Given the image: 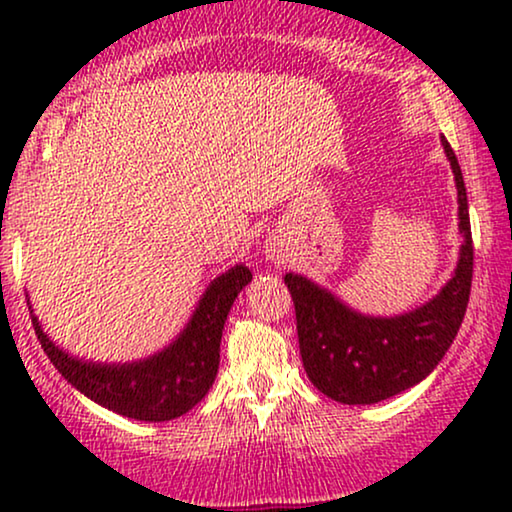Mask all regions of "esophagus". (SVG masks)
Here are the masks:
<instances>
[{
    "label": "esophagus",
    "instance_id": "esophagus-1",
    "mask_svg": "<svg viewBox=\"0 0 512 512\" xmlns=\"http://www.w3.org/2000/svg\"><path fill=\"white\" fill-rule=\"evenodd\" d=\"M265 254H268V258L270 261H275V263H284V251L279 249V244H268V247H265Z\"/></svg>",
    "mask_w": 512,
    "mask_h": 512
}]
</instances>
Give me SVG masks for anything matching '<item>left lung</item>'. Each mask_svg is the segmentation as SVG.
I'll use <instances>...</instances> for the list:
<instances>
[{
	"label": "left lung",
	"mask_w": 512,
	"mask_h": 512,
	"mask_svg": "<svg viewBox=\"0 0 512 512\" xmlns=\"http://www.w3.org/2000/svg\"><path fill=\"white\" fill-rule=\"evenodd\" d=\"M443 142L457 184L459 261L454 275L429 303L396 317L352 310L303 275L284 277L296 305L305 373L321 394L338 403L370 405L415 387L443 361L464 321L473 279V237L466 186L452 146Z\"/></svg>",
	"instance_id": "1"
}]
</instances>
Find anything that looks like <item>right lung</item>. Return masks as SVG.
Listing matches in <instances>:
<instances>
[{"mask_svg": "<svg viewBox=\"0 0 512 512\" xmlns=\"http://www.w3.org/2000/svg\"><path fill=\"white\" fill-rule=\"evenodd\" d=\"M249 282L251 270L242 263L223 272L202 293L184 331L165 349L132 363H95L72 356L44 333L32 305L30 314L46 356L83 396L137 422H170L198 405L214 384L223 324L237 293Z\"/></svg>", "mask_w": 512, "mask_h": 512, "instance_id": "add662e5", "label": "right lung"}]
</instances>
